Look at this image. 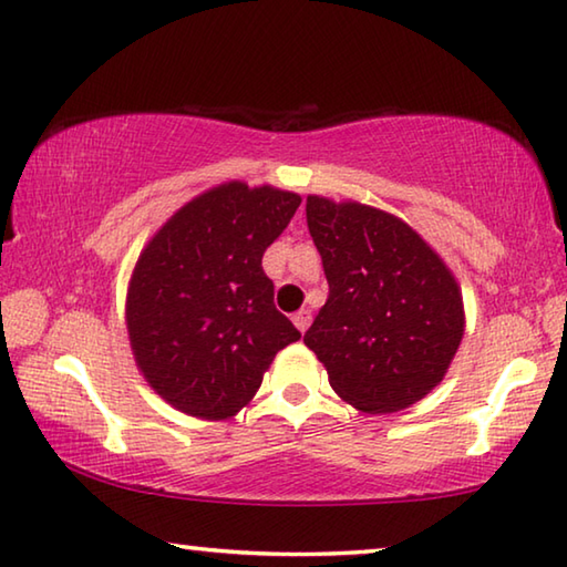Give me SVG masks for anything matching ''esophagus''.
Returning <instances> with one entry per match:
<instances>
[{
  "instance_id": "34e87169",
  "label": "esophagus",
  "mask_w": 567,
  "mask_h": 567,
  "mask_svg": "<svg viewBox=\"0 0 567 567\" xmlns=\"http://www.w3.org/2000/svg\"><path fill=\"white\" fill-rule=\"evenodd\" d=\"M292 322H295V327H297V329H300V332H307V327H310V322H312V312H310V310H300V312H295Z\"/></svg>"
}]
</instances>
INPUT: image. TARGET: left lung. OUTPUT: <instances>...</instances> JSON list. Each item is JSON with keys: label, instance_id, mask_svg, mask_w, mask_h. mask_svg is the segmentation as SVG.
<instances>
[{"label": "left lung", "instance_id": "left-lung-1", "mask_svg": "<svg viewBox=\"0 0 567 567\" xmlns=\"http://www.w3.org/2000/svg\"><path fill=\"white\" fill-rule=\"evenodd\" d=\"M329 297L305 332L339 396L367 414L424 399L463 337V297L416 230L372 205L307 195Z\"/></svg>", "mask_w": 567, "mask_h": 567}]
</instances>
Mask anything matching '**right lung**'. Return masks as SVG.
<instances>
[{
    "instance_id": "right-lung-1",
    "label": "right lung",
    "mask_w": 567,
    "mask_h": 567,
    "mask_svg": "<svg viewBox=\"0 0 567 567\" xmlns=\"http://www.w3.org/2000/svg\"><path fill=\"white\" fill-rule=\"evenodd\" d=\"M300 203L272 185L223 183L185 203L143 248L126 297L131 349L146 382L183 414L235 416L275 354L300 339L262 270Z\"/></svg>"
}]
</instances>
